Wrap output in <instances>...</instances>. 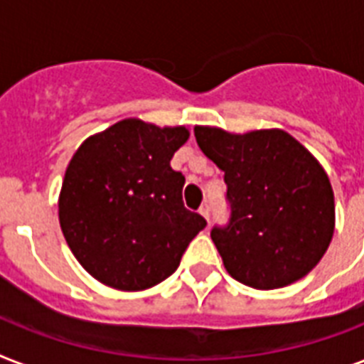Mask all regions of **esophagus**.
Returning a JSON list of instances; mask_svg holds the SVG:
<instances>
[{"label":"esophagus","mask_w":364,"mask_h":364,"mask_svg":"<svg viewBox=\"0 0 364 364\" xmlns=\"http://www.w3.org/2000/svg\"><path fill=\"white\" fill-rule=\"evenodd\" d=\"M200 215L210 221V217H211V208H210V205H202V208H200Z\"/></svg>","instance_id":"obj_1"}]
</instances>
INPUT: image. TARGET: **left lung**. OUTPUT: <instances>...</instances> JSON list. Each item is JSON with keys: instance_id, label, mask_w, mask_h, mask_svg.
Wrapping results in <instances>:
<instances>
[{"instance_id": "left-lung-1", "label": "left lung", "mask_w": 364, "mask_h": 364, "mask_svg": "<svg viewBox=\"0 0 364 364\" xmlns=\"http://www.w3.org/2000/svg\"><path fill=\"white\" fill-rule=\"evenodd\" d=\"M194 136L225 171L230 221L213 227L211 240L228 274L270 291L314 270L334 234V193L316 156L279 128L196 126Z\"/></svg>"}]
</instances>
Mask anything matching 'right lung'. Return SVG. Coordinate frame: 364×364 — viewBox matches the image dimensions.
<instances>
[{"instance_id": "right-lung-1", "label": "right lung", "mask_w": 364, "mask_h": 364, "mask_svg": "<svg viewBox=\"0 0 364 364\" xmlns=\"http://www.w3.org/2000/svg\"><path fill=\"white\" fill-rule=\"evenodd\" d=\"M185 126L124 119L81 143L58 198L60 227L81 266L107 287L145 291L171 276L205 219L183 205L170 160Z\"/></svg>"}]
</instances>
